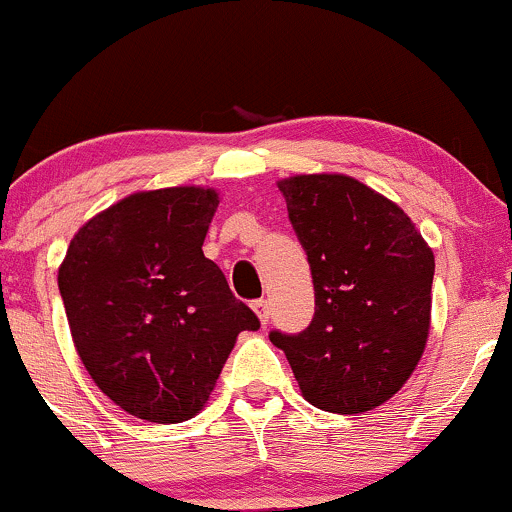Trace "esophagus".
<instances>
[{"label": "esophagus", "mask_w": 512, "mask_h": 512, "mask_svg": "<svg viewBox=\"0 0 512 512\" xmlns=\"http://www.w3.org/2000/svg\"><path fill=\"white\" fill-rule=\"evenodd\" d=\"M251 307H254L256 317L261 320V324H268V302L266 300H254V302H251Z\"/></svg>", "instance_id": "esophagus-1"}]
</instances>
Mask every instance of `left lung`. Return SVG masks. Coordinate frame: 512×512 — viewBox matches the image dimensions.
<instances>
[{"label":"left lung","instance_id":"8db88e82","mask_svg":"<svg viewBox=\"0 0 512 512\" xmlns=\"http://www.w3.org/2000/svg\"><path fill=\"white\" fill-rule=\"evenodd\" d=\"M278 190L310 263L315 317L300 334L271 332V342L315 408H378L425 351L432 249L395 202L349 175H293Z\"/></svg>","mask_w":512,"mask_h":512}]
</instances>
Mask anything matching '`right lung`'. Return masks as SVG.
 Returning a JSON list of instances; mask_svg holds the SVG:
<instances>
[{
  "label": "right lung",
  "mask_w": 512,
  "mask_h": 512,
  "mask_svg": "<svg viewBox=\"0 0 512 512\" xmlns=\"http://www.w3.org/2000/svg\"><path fill=\"white\" fill-rule=\"evenodd\" d=\"M217 205L195 185L134 192L82 224L58 268L82 364L141 420L197 415L239 332L261 327L202 254Z\"/></svg>",
  "instance_id": "1"
}]
</instances>
